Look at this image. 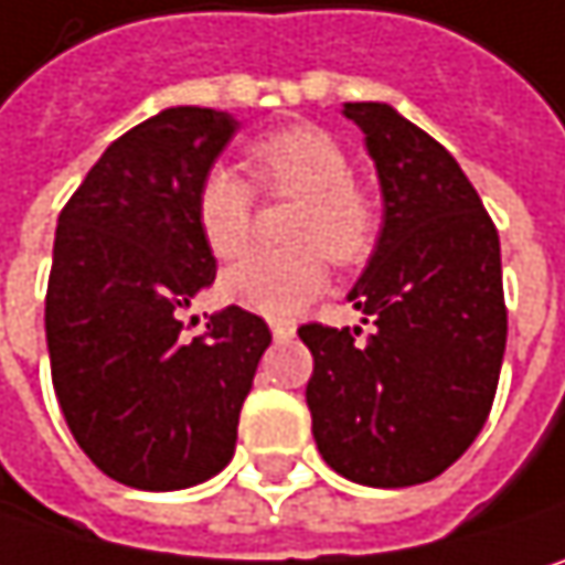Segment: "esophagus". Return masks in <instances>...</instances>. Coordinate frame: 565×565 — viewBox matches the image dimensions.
Segmentation results:
<instances>
[{"mask_svg":"<svg viewBox=\"0 0 565 565\" xmlns=\"http://www.w3.org/2000/svg\"><path fill=\"white\" fill-rule=\"evenodd\" d=\"M271 335H275V342H290L294 339V327L290 323H271Z\"/></svg>","mask_w":565,"mask_h":565,"instance_id":"esophagus-1","label":"esophagus"}]
</instances>
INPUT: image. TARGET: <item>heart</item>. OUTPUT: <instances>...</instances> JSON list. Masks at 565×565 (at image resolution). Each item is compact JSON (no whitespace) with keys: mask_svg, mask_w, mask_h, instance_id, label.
Here are the masks:
<instances>
[{"mask_svg":"<svg viewBox=\"0 0 565 565\" xmlns=\"http://www.w3.org/2000/svg\"><path fill=\"white\" fill-rule=\"evenodd\" d=\"M248 161L268 190L300 196L290 223L297 245L245 255L223 275V294L252 313L284 320L327 287V255L349 265L369 252L375 210L352 186V164L330 131L313 126L271 131L252 145ZM193 213L213 255L235 258L252 235V186L226 164H213L196 186Z\"/></svg>","mask_w":565,"mask_h":565,"instance_id":"1","label":"heart"}]
</instances>
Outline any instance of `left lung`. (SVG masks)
<instances>
[{"label":"left lung","instance_id":"obj_1","mask_svg":"<svg viewBox=\"0 0 565 565\" xmlns=\"http://www.w3.org/2000/svg\"><path fill=\"white\" fill-rule=\"evenodd\" d=\"M382 183V232L349 300L362 327H300L307 407L327 466L407 488L446 472L486 427L508 339L501 245L456 158L387 103H345Z\"/></svg>","mask_w":565,"mask_h":565}]
</instances>
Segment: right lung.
Returning <instances> with one entry per match:
<instances>
[{
  "label": "right lung",
  "mask_w": 565,
  "mask_h": 565,
  "mask_svg": "<svg viewBox=\"0 0 565 565\" xmlns=\"http://www.w3.org/2000/svg\"><path fill=\"white\" fill-rule=\"evenodd\" d=\"M235 129L220 109H161L103 151L57 220L44 300L54 391L93 466L141 491L200 486L230 466L271 342L242 307L180 335V313L216 281L196 186Z\"/></svg>",
  "instance_id": "obj_1"
}]
</instances>
